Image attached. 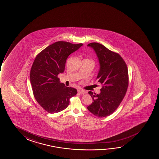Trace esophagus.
<instances>
[{
    "label": "esophagus",
    "mask_w": 159,
    "mask_h": 159,
    "mask_svg": "<svg viewBox=\"0 0 159 159\" xmlns=\"http://www.w3.org/2000/svg\"><path fill=\"white\" fill-rule=\"evenodd\" d=\"M78 92L79 93L81 94H84L86 93V91H84V89H78Z\"/></svg>",
    "instance_id": "1"
}]
</instances>
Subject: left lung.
<instances>
[{"mask_svg":"<svg viewBox=\"0 0 159 159\" xmlns=\"http://www.w3.org/2000/svg\"><path fill=\"white\" fill-rule=\"evenodd\" d=\"M98 57L100 70L97 79L102 85L100 93L89 92L93 102L87 109L94 115L105 117L119 107L126 94L129 85L128 67L121 56L96 42L89 43Z\"/></svg>","mask_w":159,"mask_h":159,"instance_id":"obj_1","label":"left lung"}]
</instances>
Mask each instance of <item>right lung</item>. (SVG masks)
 I'll return each instance as SVG.
<instances>
[{
	"label": "right lung",
	"mask_w": 159,
	"mask_h": 159,
	"mask_svg": "<svg viewBox=\"0 0 159 159\" xmlns=\"http://www.w3.org/2000/svg\"><path fill=\"white\" fill-rule=\"evenodd\" d=\"M83 45L57 42L36 57L30 70L31 84L35 99L48 113H57L66 109L70 98L77 93L75 89L60 83L57 76L64 72L68 56Z\"/></svg>",
	"instance_id": "right-lung-1"
}]
</instances>
